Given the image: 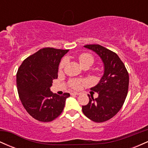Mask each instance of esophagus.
Masks as SVG:
<instances>
[{
	"mask_svg": "<svg viewBox=\"0 0 148 148\" xmlns=\"http://www.w3.org/2000/svg\"><path fill=\"white\" fill-rule=\"evenodd\" d=\"M71 95H79L80 93H79V92H74L71 93Z\"/></svg>",
	"mask_w": 148,
	"mask_h": 148,
	"instance_id": "34e87169",
	"label": "esophagus"
}]
</instances>
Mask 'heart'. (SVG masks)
I'll return each mask as SVG.
<instances>
[{
    "mask_svg": "<svg viewBox=\"0 0 148 148\" xmlns=\"http://www.w3.org/2000/svg\"><path fill=\"white\" fill-rule=\"evenodd\" d=\"M79 61L81 67H84L86 65H92V64L94 62V59H93V57L90 54L87 53H81L79 56ZM66 63H67V60L66 59L62 60L60 64V69L63 68L65 66ZM86 83V81L72 80V81H71L70 85L74 89H80Z\"/></svg>",
    "mask_w": 148,
    "mask_h": 148,
    "instance_id": "1",
    "label": "heart"
}]
</instances>
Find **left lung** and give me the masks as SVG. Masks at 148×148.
<instances>
[{
  "instance_id": "8db88e82",
  "label": "left lung",
  "mask_w": 148,
  "mask_h": 148,
  "mask_svg": "<svg viewBox=\"0 0 148 148\" xmlns=\"http://www.w3.org/2000/svg\"><path fill=\"white\" fill-rule=\"evenodd\" d=\"M84 47L100 57L103 64V74L99 83L90 88L98 93V97L94 99L88 95L89 102L82 106V111L92 121L102 123L113 118L123 106L128 92L129 74L115 53L99 45Z\"/></svg>"
}]
</instances>
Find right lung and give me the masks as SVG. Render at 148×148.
I'll list each match as a JSON object with an SVG mask.
<instances>
[{
	"label": "right lung",
	"mask_w": 148,
	"mask_h": 148,
	"mask_svg": "<svg viewBox=\"0 0 148 148\" xmlns=\"http://www.w3.org/2000/svg\"><path fill=\"white\" fill-rule=\"evenodd\" d=\"M69 51L44 48L22 62L16 74L18 96L26 111L37 120L51 122L61 114L69 93L62 95L50 90L58 78L61 58Z\"/></svg>",
	"instance_id": "right-lung-1"
}]
</instances>
